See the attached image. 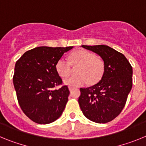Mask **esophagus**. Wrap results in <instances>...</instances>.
<instances>
[{"label": "esophagus", "mask_w": 146, "mask_h": 146, "mask_svg": "<svg viewBox=\"0 0 146 146\" xmlns=\"http://www.w3.org/2000/svg\"><path fill=\"white\" fill-rule=\"evenodd\" d=\"M74 88H72V87H69V91H73V90H74Z\"/></svg>", "instance_id": "obj_1"}]
</instances>
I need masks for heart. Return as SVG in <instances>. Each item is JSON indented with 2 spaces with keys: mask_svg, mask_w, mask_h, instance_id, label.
<instances>
[{
  "mask_svg": "<svg viewBox=\"0 0 146 146\" xmlns=\"http://www.w3.org/2000/svg\"><path fill=\"white\" fill-rule=\"evenodd\" d=\"M69 62L60 58L55 64V69L60 77L67 76L70 72V64L78 66L77 75L67 77L64 80V84L70 87H79L88 82L93 85L99 82L104 72V62L101 58L86 50H78L70 54Z\"/></svg>",
  "mask_w": 146,
  "mask_h": 146,
  "instance_id": "b5f03b06",
  "label": "heart"
}]
</instances>
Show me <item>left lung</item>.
<instances>
[{
  "label": "left lung",
  "mask_w": 146,
  "mask_h": 146,
  "mask_svg": "<svg viewBox=\"0 0 146 146\" xmlns=\"http://www.w3.org/2000/svg\"><path fill=\"white\" fill-rule=\"evenodd\" d=\"M100 55L104 62V72L98 83L80 88L78 102L89 120L105 123L122 111L132 87V67L124 55L107 45H82Z\"/></svg>",
  "instance_id": "8db88e82"
}]
</instances>
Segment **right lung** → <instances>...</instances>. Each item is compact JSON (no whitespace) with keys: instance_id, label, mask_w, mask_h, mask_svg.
Masks as SVG:
<instances>
[{"instance_id":"add662e5","label":"right lung","mask_w":146,"mask_h":146,"mask_svg":"<svg viewBox=\"0 0 146 146\" xmlns=\"http://www.w3.org/2000/svg\"><path fill=\"white\" fill-rule=\"evenodd\" d=\"M73 47H38L30 50L16 62L13 82L18 103L30 119L39 124L57 120L68 102L69 90L55 69L64 52Z\"/></svg>"}]
</instances>
